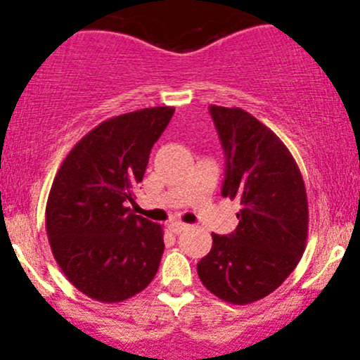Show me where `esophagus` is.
Wrapping results in <instances>:
<instances>
[{
	"label": "esophagus",
	"instance_id": "1",
	"mask_svg": "<svg viewBox=\"0 0 360 360\" xmlns=\"http://www.w3.org/2000/svg\"><path fill=\"white\" fill-rule=\"evenodd\" d=\"M188 228H190V226H188V224H184V223H181V221H174V223L169 224V230L172 231V233H176V235L183 233V231H186Z\"/></svg>",
	"mask_w": 360,
	"mask_h": 360
}]
</instances>
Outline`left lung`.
Here are the masks:
<instances>
[{"instance_id":"obj_1","label":"left lung","mask_w":360,"mask_h":360,"mask_svg":"<svg viewBox=\"0 0 360 360\" xmlns=\"http://www.w3.org/2000/svg\"><path fill=\"white\" fill-rule=\"evenodd\" d=\"M226 153L223 197L237 198L238 226L212 233L197 264L202 284L219 300L249 304L274 292L307 248L308 200L296 160L285 144L240 108L210 106Z\"/></svg>"}]
</instances>
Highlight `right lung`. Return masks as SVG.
<instances>
[{
	"mask_svg": "<svg viewBox=\"0 0 360 360\" xmlns=\"http://www.w3.org/2000/svg\"><path fill=\"white\" fill-rule=\"evenodd\" d=\"M174 108L125 112L99 123L57 170L45 210L53 257L66 278L92 300L120 303L157 275L163 228L130 210L150 151Z\"/></svg>",
	"mask_w": 360,
	"mask_h": 360,
	"instance_id": "right-lung-1",
	"label": "right lung"
}]
</instances>
